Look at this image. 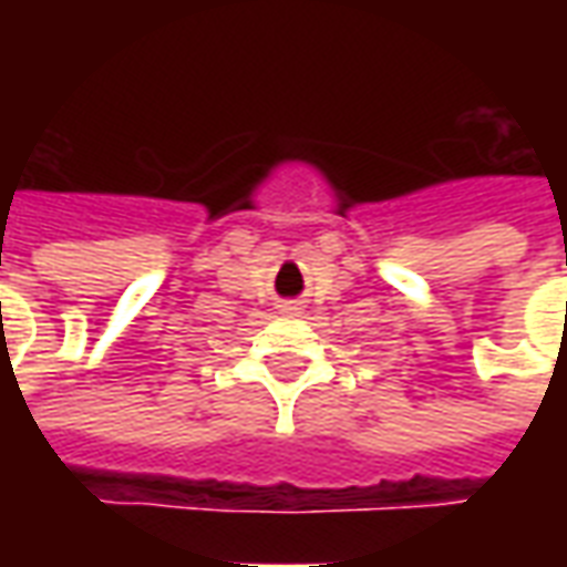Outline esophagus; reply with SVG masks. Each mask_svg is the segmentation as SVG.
<instances>
[{
  "label": "esophagus",
  "instance_id": "obj_1",
  "mask_svg": "<svg viewBox=\"0 0 567 567\" xmlns=\"http://www.w3.org/2000/svg\"><path fill=\"white\" fill-rule=\"evenodd\" d=\"M300 303H297V300H282V303H279V312H282V316H300Z\"/></svg>",
  "mask_w": 567,
  "mask_h": 567
}]
</instances>
